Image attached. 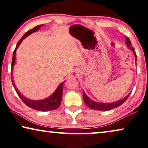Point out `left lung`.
<instances>
[{
	"mask_svg": "<svg viewBox=\"0 0 148 148\" xmlns=\"http://www.w3.org/2000/svg\"><path fill=\"white\" fill-rule=\"evenodd\" d=\"M126 44H127V48L133 51V54H134L135 55V61H137V54L135 53V49L133 48L132 45H131V41L130 40H129V38L127 37L126 38ZM131 93V92L129 93L127 96H125V98L121 99V100L116 101V102H112V103H101V102H95V101L92 100V99H90L88 96H87L84 91H83V98H84V102L86 103L87 106L90 107V108L94 109V110H96L106 111V110H111V109L116 108V107L121 106V104H123V103L126 101V100L128 98V97L129 96V95H130Z\"/></svg>",
	"mask_w": 148,
	"mask_h": 148,
	"instance_id": "1",
	"label": "left lung"
}]
</instances>
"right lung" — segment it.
<instances>
[{
	"label": "right lung",
	"instance_id": "1",
	"mask_svg": "<svg viewBox=\"0 0 148 148\" xmlns=\"http://www.w3.org/2000/svg\"><path fill=\"white\" fill-rule=\"evenodd\" d=\"M44 26L43 24L42 25H39L36 26L35 27H34L33 29L29 30V31L26 32V33L24 34L16 46V48L15 50L13 52V59H12V63H11V80L12 83H13V87L15 88V90L18 94V96L20 97V98L21 99V100L25 103V104L27 105V106L30 107V108L35 109V110H39V111H42V112H46V111H50V110H56V108H58V106H60V102H61L62 100V90H63V85L64 83L65 82V81L61 83L59 86H58V88H56V90L54 91L53 94H52L51 96H50L48 98H46L44 100H30V99H28L23 96V94H21V92H19V90L17 88V87L15 86V84H14V81L13 79V67L14 65L15 64V59H16V50L19 47L20 44L22 42V41L25 39L26 37H27L28 36L32 34L34 32H37L38 30L40 29V27Z\"/></svg>",
	"mask_w": 148,
	"mask_h": 148
}]
</instances>
